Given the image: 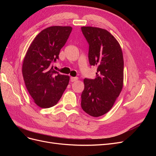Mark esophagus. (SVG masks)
<instances>
[{
	"label": "esophagus",
	"instance_id": "esophagus-1",
	"mask_svg": "<svg viewBox=\"0 0 156 156\" xmlns=\"http://www.w3.org/2000/svg\"><path fill=\"white\" fill-rule=\"evenodd\" d=\"M70 80L72 82H74V81H76L78 80V77H70Z\"/></svg>",
	"mask_w": 156,
	"mask_h": 156
}]
</instances>
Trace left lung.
I'll use <instances>...</instances> for the list:
<instances>
[{
  "instance_id": "left-lung-1",
  "label": "left lung",
  "mask_w": 156,
  "mask_h": 156,
  "mask_svg": "<svg viewBox=\"0 0 156 156\" xmlns=\"http://www.w3.org/2000/svg\"><path fill=\"white\" fill-rule=\"evenodd\" d=\"M89 44L90 64L96 66V78L84 79L81 107L94 117L109 111L123 88L124 58L121 47L109 32L101 28L82 27Z\"/></svg>"
}]
</instances>
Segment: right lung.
I'll use <instances>...</instances> for the list:
<instances>
[{"instance_id":"obj_1","label":"right lung","mask_w":156,"mask_h":156,"mask_svg":"<svg viewBox=\"0 0 156 156\" xmlns=\"http://www.w3.org/2000/svg\"><path fill=\"white\" fill-rule=\"evenodd\" d=\"M72 27L53 26L41 31L32 41L23 60L22 73L27 89L41 108L55 105L68 85L69 76L53 69Z\"/></svg>"}]
</instances>
